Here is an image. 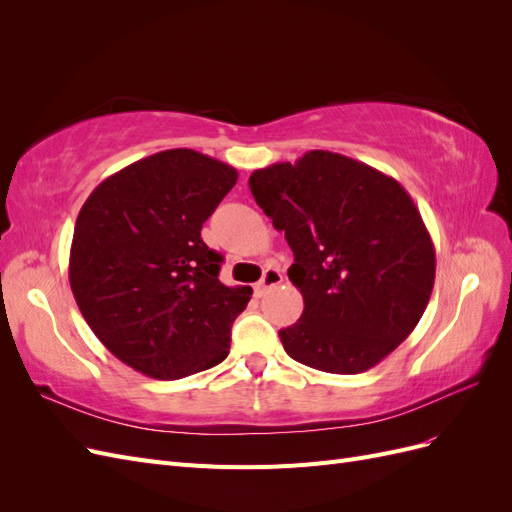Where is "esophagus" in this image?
<instances>
[{
	"instance_id": "obj_1",
	"label": "esophagus",
	"mask_w": 512,
	"mask_h": 512,
	"mask_svg": "<svg viewBox=\"0 0 512 512\" xmlns=\"http://www.w3.org/2000/svg\"><path fill=\"white\" fill-rule=\"evenodd\" d=\"M282 280H284V275L280 271H277V269H267L265 273H262V280L256 284L254 290H256L258 297H262V294H267L277 284H282Z\"/></svg>"
}]
</instances>
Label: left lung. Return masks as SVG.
Here are the masks:
<instances>
[{"label":"left lung","mask_w":512,"mask_h":512,"mask_svg":"<svg viewBox=\"0 0 512 512\" xmlns=\"http://www.w3.org/2000/svg\"><path fill=\"white\" fill-rule=\"evenodd\" d=\"M250 190L284 230L303 314L280 331L294 361L361 374L414 331L436 280V250L410 194L331 151L254 170Z\"/></svg>","instance_id":"obj_1"}]
</instances>
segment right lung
Returning a JSON list of instances; mask_svg holds the SVG:
<instances>
[{"mask_svg":"<svg viewBox=\"0 0 512 512\" xmlns=\"http://www.w3.org/2000/svg\"><path fill=\"white\" fill-rule=\"evenodd\" d=\"M237 177L198 151H160L104 179L76 218V305L100 342L149 378L179 380L228 356L252 288L220 282L224 258L200 228Z\"/></svg>","mask_w":512,"mask_h":512,"instance_id":"add662e5","label":"right lung"}]
</instances>
